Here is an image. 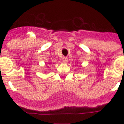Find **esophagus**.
Masks as SVG:
<instances>
[{
  "label": "esophagus",
  "instance_id": "34e87169",
  "mask_svg": "<svg viewBox=\"0 0 124 124\" xmlns=\"http://www.w3.org/2000/svg\"><path fill=\"white\" fill-rule=\"evenodd\" d=\"M62 60H63V62H67V61H68V58H67V57H66V56L63 57V59H62Z\"/></svg>",
  "mask_w": 124,
  "mask_h": 124
}]
</instances>
